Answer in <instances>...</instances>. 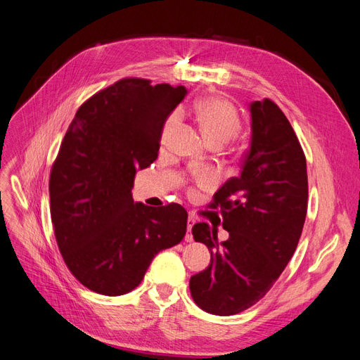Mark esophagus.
<instances>
[{
    "instance_id": "obj_1",
    "label": "esophagus",
    "mask_w": 360,
    "mask_h": 360,
    "mask_svg": "<svg viewBox=\"0 0 360 360\" xmlns=\"http://www.w3.org/2000/svg\"><path fill=\"white\" fill-rule=\"evenodd\" d=\"M193 224H195V217L189 216V219H188V236H186V240L188 242L193 240V237H192V226H193Z\"/></svg>"
}]
</instances>
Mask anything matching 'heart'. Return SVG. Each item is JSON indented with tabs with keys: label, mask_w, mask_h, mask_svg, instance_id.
I'll use <instances>...</instances> for the list:
<instances>
[{
	"label": "heart",
	"mask_w": 360,
	"mask_h": 360,
	"mask_svg": "<svg viewBox=\"0 0 360 360\" xmlns=\"http://www.w3.org/2000/svg\"><path fill=\"white\" fill-rule=\"evenodd\" d=\"M195 114L200 123L204 136L209 139V143L230 141L240 129V118L237 115L236 108L219 97H209L195 105ZM179 123V114L172 112L162 129L160 141L165 144L174 127ZM195 181L201 188H209L216 181V176L212 171H200L195 176Z\"/></svg>",
	"instance_id": "b5f03b06"
}]
</instances>
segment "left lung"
I'll return each instance as SVG.
<instances>
[{
    "label": "left lung",
    "instance_id": "1",
    "mask_svg": "<svg viewBox=\"0 0 360 360\" xmlns=\"http://www.w3.org/2000/svg\"><path fill=\"white\" fill-rule=\"evenodd\" d=\"M250 147L238 177L214 193L228 240L200 222L195 242L210 250V266L189 281L193 302L205 312L234 315L274 287L297 248L308 209L307 159L279 106L270 99L249 105Z\"/></svg>",
    "mask_w": 360,
    "mask_h": 360
}]
</instances>
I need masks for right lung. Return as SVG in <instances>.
<instances>
[{
    "label": "right lung",
    "mask_w": 360,
    "mask_h": 360,
    "mask_svg": "<svg viewBox=\"0 0 360 360\" xmlns=\"http://www.w3.org/2000/svg\"><path fill=\"white\" fill-rule=\"evenodd\" d=\"M183 85L124 78L76 111L49 177L51 219L64 263L84 287L122 296L136 288L158 252L179 245L188 212L134 202L138 169L158 159L163 123Z\"/></svg>",
    "instance_id": "add662e5"
}]
</instances>
